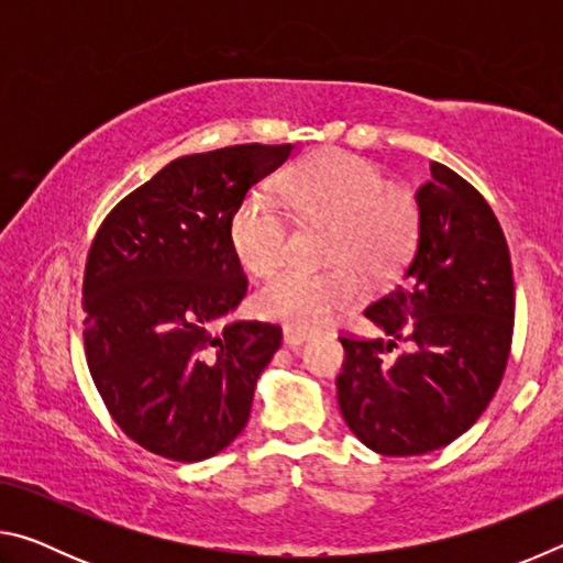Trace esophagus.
<instances>
[{
  "label": "esophagus",
  "mask_w": 563,
  "mask_h": 563,
  "mask_svg": "<svg viewBox=\"0 0 563 563\" xmlns=\"http://www.w3.org/2000/svg\"><path fill=\"white\" fill-rule=\"evenodd\" d=\"M308 332H302V330H295V328H288V325H285L283 328V342H285V345H288V347H300L302 345V342H308Z\"/></svg>",
  "instance_id": "34e87169"
}]
</instances>
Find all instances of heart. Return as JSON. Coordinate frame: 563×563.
I'll return each mask as SVG.
<instances>
[{"instance_id":"b5f03b06","label":"heart","mask_w":563,"mask_h":563,"mask_svg":"<svg viewBox=\"0 0 563 563\" xmlns=\"http://www.w3.org/2000/svg\"><path fill=\"white\" fill-rule=\"evenodd\" d=\"M280 203L298 218L330 221L328 271L283 268L253 295L263 318L295 330H316L340 316L362 292L352 261L373 275L393 271L415 243L419 208L412 190L387 184L373 161L340 148L318 151L285 170ZM288 218L263 190L247 194L228 218V245L251 273L278 265L288 245Z\"/></svg>"}]
</instances>
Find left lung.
Masks as SVG:
<instances>
[{"label": "left lung", "mask_w": 563, "mask_h": 563, "mask_svg": "<svg viewBox=\"0 0 563 563\" xmlns=\"http://www.w3.org/2000/svg\"><path fill=\"white\" fill-rule=\"evenodd\" d=\"M430 174L417 190L412 258L365 308L383 335L340 338V412L362 444L387 456L434 452L470 430L511 350L514 278L497 216L452 168L432 164ZM399 341L410 350L395 358Z\"/></svg>", "instance_id": "8db88e82"}]
</instances>
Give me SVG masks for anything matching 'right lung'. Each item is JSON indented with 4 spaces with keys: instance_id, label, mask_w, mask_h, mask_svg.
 I'll list each match as a JSON object with an SVG mask.
<instances>
[{
    "instance_id": "add662e5",
    "label": "right lung",
    "mask_w": 563,
    "mask_h": 563,
    "mask_svg": "<svg viewBox=\"0 0 563 563\" xmlns=\"http://www.w3.org/2000/svg\"><path fill=\"white\" fill-rule=\"evenodd\" d=\"M292 144L170 161L113 208L84 271V347L103 405L133 442L176 462L225 450L251 417L278 325L235 320L247 280L228 218Z\"/></svg>"
}]
</instances>
